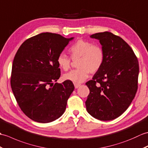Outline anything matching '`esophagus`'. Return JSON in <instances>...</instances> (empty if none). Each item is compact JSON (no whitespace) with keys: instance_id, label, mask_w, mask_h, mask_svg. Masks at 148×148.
I'll return each instance as SVG.
<instances>
[{"instance_id":"obj_1","label":"esophagus","mask_w":148,"mask_h":148,"mask_svg":"<svg viewBox=\"0 0 148 148\" xmlns=\"http://www.w3.org/2000/svg\"><path fill=\"white\" fill-rule=\"evenodd\" d=\"M74 85H75V88H77L79 87L81 85L80 84H74Z\"/></svg>"}]
</instances>
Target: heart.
Here are the masks:
<instances>
[{"label":"heart","mask_w":148,"mask_h":148,"mask_svg":"<svg viewBox=\"0 0 148 148\" xmlns=\"http://www.w3.org/2000/svg\"><path fill=\"white\" fill-rule=\"evenodd\" d=\"M68 51L72 60H78V68L64 74L63 78L75 84L83 82L90 73H97L104 62L105 53L103 47L88 40L79 39L71 45ZM71 58L64 53L60 54L57 58L59 66L64 71H68L71 67Z\"/></svg>","instance_id":"1"}]
</instances>
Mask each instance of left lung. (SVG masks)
<instances>
[{
	"instance_id": "1",
	"label": "left lung",
	"mask_w": 148,
	"mask_h": 148,
	"mask_svg": "<svg viewBox=\"0 0 148 148\" xmlns=\"http://www.w3.org/2000/svg\"><path fill=\"white\" fill-rule=\"evenodd\" d=\"M98 39L105 53L103 66L85 84L90 93L85 101L90 115L100 120L116 119L126 111L137 90L139 62L122 38L104 32L90 35Z\"/></svg>"
}]
</instances>
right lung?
<instances>
[{"mask_svg": "<svg viewBox=\"0 0 148 148\" xmlns=\"http://www.w3.org/2000/svg\"><path fill=\"white\" fill-rule=\"evenodd\" d=\"M73 37L42 33L26 40L13 60L11 86L21 111L32 120L49 123L60 118L74 85L55 83L61 76L58 56Z\"/></svg>", "mask_w": 148, "mask_h": 148, "instance_id": "add662e5", "label": "right lung"}]
</instances>
